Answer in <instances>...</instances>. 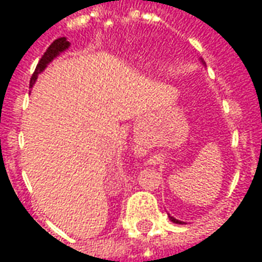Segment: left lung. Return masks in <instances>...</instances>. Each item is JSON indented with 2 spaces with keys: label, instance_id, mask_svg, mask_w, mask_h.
<instances>
[{
  "label": "left lung",
  "instance_id": "8db88e82",
  "mask_svg": "<svg viewBox=\"0 0 262 262\" xmlns=\"http://www.w3.org/2000/svg\"><path fill=\"white\" fill-rule=\"evenodd\" d=\"M202 63H203V60H202ZM168 217H170L171 222H174V223H178V225H182V222H181V220L176 219V217H172V216H168Z\"/></svg>",
  "mask_w": 262,
  "mask_h": 262
}]
</instances>
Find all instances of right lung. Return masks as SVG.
<instances>
[{
	"label": "right lung",
	"instance_id": "obj_1",
	"mask_svg": "<svg viewBox=\"0 0 262 262\" xmlns=\"http://www.w3.org/2000/svg\"><path fill=\"white\" fill-rule=\"evenodd\" d=\"M70 42H67V39L66 37H59V39H56L50 46L48 48V50L45 52V54L42 56V59L39 60V63L36 66V70H35V73L32 75L31 78V84L29 85L33 86L35 84V81H36L37 75L42 73L43 70L48 67V64L54 59V57H57L61 52H64L66 49H69Z\"/></svg>",
	"mask_w": 262,
	"mask_h": 262
}]
</instances>
